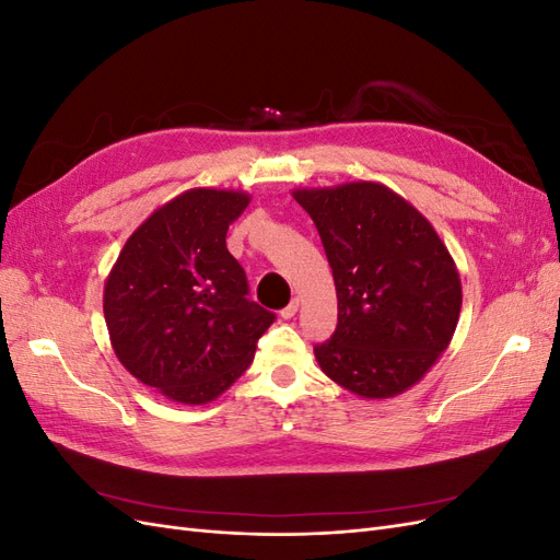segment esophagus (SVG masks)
Segmentation results:
<instances>
[{"label": "esophagus", "mask_w": 560, "mask_h": 560, "mask_svg": "<svg viewBox=\"0 0 560 560\" xmlns=\"http://www.w3.org/2000/svg\"><path fill=\"white\" fill-rule=\"evenodd\" d=\"M296 313H299V299H292L290 306H284V308L280 311V315H282L284 319H292Z\"/></svg>", "instance_id": "34e87169"}]
</instances>
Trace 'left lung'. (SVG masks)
Instances as JSON below:
<instances>
[{
  "instance_id": "obj_1",
  "label": "left lung",
  "mask_w": 560,
  "mask_h": 560,
  "mask_svg": "<svg viewBox=\"0 0 560 560\" xmlns=\"http://www.w3.org/2000/svg\"><path fill=\"white\" fill-rule=\"evenodd\" d=\"M325 245L338 325L315 346L325 374L352 395L387 399L442 358L463 308L455 261L409 200L378 182L294 189Z\"/></svg>"
}]
</instances>
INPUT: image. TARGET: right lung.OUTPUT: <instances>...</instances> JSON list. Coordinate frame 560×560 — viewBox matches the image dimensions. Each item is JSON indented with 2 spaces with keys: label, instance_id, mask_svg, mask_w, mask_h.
<instances>
[{
  "label": "right lung",
  "instance_id": "obj_1",
  "mask_svg": "<svg viewBox=\"0 0 560 560\" xmlns=\"http://www.w3.org/2000/svg\"><path fill=\"white\" fill-rule=\"evenodd\" d=\"M249 194L189 189L132 231L105 282L109 341L130 374L179 404H208L252 364L276 315L247 299L226 231Z\"/></svg>",
  "mask_w": 560,
  "mask_h": 560
}]
</instances>
